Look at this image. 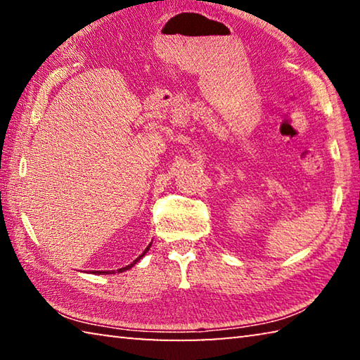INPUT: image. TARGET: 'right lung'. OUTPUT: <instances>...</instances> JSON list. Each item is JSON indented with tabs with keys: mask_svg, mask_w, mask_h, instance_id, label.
<instances>
[{
	"mask_svg": "<svg viewBox=\"0 0 360 360\" xmlns=\"http://www.w3.org/2000/svg\"><path fill=\"white\" fill-rule=\"evenodd\" d=\"M149 248H150V245H149L148 248H146V249H144V252H143L141 255H139V257H138V259H136L135 262H131V264H130V265H127V266H124V268H119V270H117V271H125V270H129V268H131L133 265H135V264H136V262H138L139 259H141V257H143V255H144L146 252H148V251H149ZM101 273H106V275H108V271H98V275H101Z\"/></svg>",
	"mask_w": 360,
	"mask_h": 360,
	"instance_id": "right-lung-1",
	"label": "right lung"
}]
</instances>
